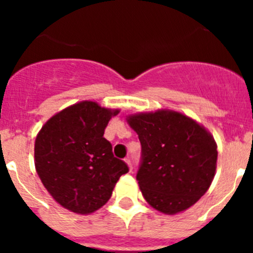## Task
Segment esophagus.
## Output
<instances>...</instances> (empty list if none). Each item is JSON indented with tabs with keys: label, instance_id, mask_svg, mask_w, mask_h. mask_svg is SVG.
<instances>
[{
	"label": "esophagus",
	"instance_id": "1",
	"mask_svg": "<svg viewBox=\"0 0 253 253\" xmlns=\"http://www.w3.org/2000/svg\"><path fill=\"white\" fill-rule=\"evenodd\" d=\"M125 162H126V163H128V166H129V169H133V163H131V160H130V158H129V157H126V158H125Z\"/></svg>",
	"mask_w": 253,
	"mask_h": 253
}]
</instances>
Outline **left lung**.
Listing matches in <instances>:
<instances>
[{
    "label": "left lung",
    "instance_id": "obj_1",
    "mask_svg": "<svg viewBox=\"0 0 253 253\" xmlns=\"http://www.w3.org/2000/svg\"><path fill=\"white\" fill-rule=\"evenodd\" d=\"M142 146L137 180L149 205L176 214L209 189L216 167V144L203 126L176 111L130 116Z\"/></svg>",
    "mask_w": 253,
    "mask_h": 253
}]
</instances>
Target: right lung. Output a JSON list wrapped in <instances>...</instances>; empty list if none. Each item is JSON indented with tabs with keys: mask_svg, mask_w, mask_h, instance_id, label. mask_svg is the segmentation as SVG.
<instances>
[{
	"mask_svg": "<svg viewBox=\"0 0 253 253\" xmlns=\"http://www.w3.org/2000/svg\"><path fill=\"white\" fill-rule=\"evenodd\" d=\"M119 113L84 101L46 122L35 140V167L54 200L78 214L92 213L110 199L120 176L129 171L114 157L105 128Z\"/></svg>",
	"mask_w": 253,
	"mask_h": 253,
	"instance_id": "obj_1",
	"label": "right lung"
}]
</instances>
